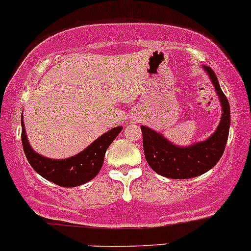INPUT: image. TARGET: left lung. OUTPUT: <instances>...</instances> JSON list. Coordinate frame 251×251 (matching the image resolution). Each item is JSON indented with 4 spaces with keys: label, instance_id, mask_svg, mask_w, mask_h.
I'll list each match as a JSON object with an SVG mask.
<instances>
[{
    "label": "left lung",
    "instance_id": "left-lung-1",
    "mask_svg": "<svg viewBox=\"0 0 251 251\" xmlns=\"http://www.w3.org/2000/svg\"><path fill=\"white\" fill-rule=\"evenodd\" d=\"M202 68L213 83L222 107L219 125L209 138L189 146H177L160 132L141 126L146 161L155 173L170 179H191L212 170L221 159L227 144L230 127L229 101L220 87L215 72L207 65Z\"/></svg>",
    "mask_w": 251,
    "mask_h": 251
}]
</instances>
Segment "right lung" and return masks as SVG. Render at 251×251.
<instances>
[{"instance_id": "obj_1", "label": "right lung", "mask_w": 251, "mask_h": 251, "mask_svg": "<svg viewBox=\"0 0 251 251\" xmlns=\"http://www.w3.org/2000/svg\"><path fill=\"white\" fill-rule=\"evenodd\" d=\"M21 124L24 154L29 164L41 176L60 187H77L92 180L101 170L108 146L123 129L122 126L110 129L96 139L85 150L70 158L51 159L38 154L32 150L26 137L23 114L21 116Z\"/></svg>"}]
</instances>
